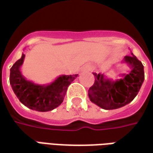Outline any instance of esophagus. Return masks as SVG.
Wrapping results in <instances>:
<instances>
[{"label": "esophagus", "mask_w": 153, "mask_h": 153, "mask_svg": "<svg viewBox=\"0 0 153 153\" xmlns=\"http://www.w3.org/2000/svg\"><path fill=\"white\" fill-rule=\"evenodd\" d=\"M90 70H91V67H90V65H84V66L82 68V70H83V71H89Z\"/></svg>", "instance_id": "1"}]
</instances>
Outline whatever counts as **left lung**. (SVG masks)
<instances>
[{"instance_id":"8db88e82","label":"left lung","mask_w":153,"mask_h":153,"mask_svg":"<svg viewBox=\"0 0 153 153\" xmlns=\"http://www.w3.org/2000/svg\"><path fill=\"white\" fill-rule=\"evenodd\" d=\"M121 63L126 64L130 70L121 74V79L112 80L102 74L93 73L95 82L88 90L90 101L105 110H114L131 102L144 81L143 65L131 52Z\"/></svg>"}]
</instances>
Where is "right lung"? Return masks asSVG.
Instances as JSON below:
<instances>
[{
    "label": "right lung",
    "instance_id": "add662e5",
    "mask_svg": "<svg viewBox=\"0 0 153 153\" xmlns=\"http://www.w3.org/2000/svg\"><path fill=\"white\" fill-rule=\"evenodd\" d=\"M25 55L15 62L10 69V83L14 93L22 104L29 109L45 112L56 108L63 102L67 88L78 76L60 75L52 83L38 84L25 79L20 68Z\"/></svg>",
    "mask_w": 153,
    "mask_h": 153
}]
</instances>
